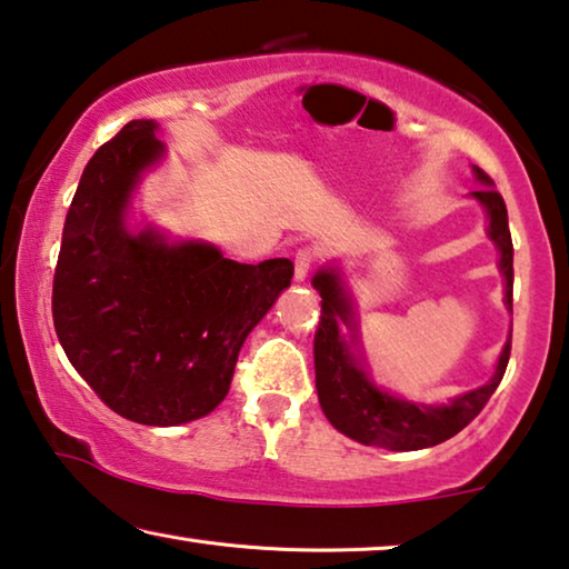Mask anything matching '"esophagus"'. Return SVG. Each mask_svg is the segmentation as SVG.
I'll return each mask as SVG.
<instances>
[{"instance_id":"esophagus-1","label":"esophagus","mask_w":569,"mask_h":569,"mask_svg":"<svg viewBox=\"0 0 569 569\" xmlns=\"http://www.w3.org/2000/svg\"><path fill=\"white\" fill-rule=\"evenodd\" d=\"M312 261H316V249H300L295 253V279H298V282L308 277Z\"/></svg>"}]
</instances>
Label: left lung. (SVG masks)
<instances>
[{"label": "left lung", "mask_w": 569, "mask_h": 569, "mask_svg": "<svg viewBox=\"0 0 569 569\" xmlns=\"http://www.w3.org/2000/svg\"><path fill=\"white\" fill-rule=\"evenodd\" d=\"M475 179L482 187H477L472 197L488 212V236L500 251V271L506 277V305L513 312V241H510L506 202L496 189V182L480 167H475ZM312 287L323 298L320 300L316 341H312L318 400L336 431L353 441L390 451L436 447V443L462 431L503 380L510 357V336L503 351H500L496 375L490 377V382L459 395L449 406H418V402L395 398V395L380 390L365 372L357 320H353V302L341 282L339 269H320L312 277ZM343 325L350 328L349 337L340 331Z\"/></svg>", "instance_id": "obj_1"}]
</instances>
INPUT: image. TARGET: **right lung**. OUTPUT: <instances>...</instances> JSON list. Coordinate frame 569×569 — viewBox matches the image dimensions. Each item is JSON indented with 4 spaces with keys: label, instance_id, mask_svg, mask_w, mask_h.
Instances as JSON below:
<instances>
[{
    "label": "right lung",
    "instance_id": "1",
    "mask_svg": "<svg viewBox=\"0 0 569 569\" xmlns=\"http://www.w3.org/2000/svg\"><path fill=\"white\" fill-rule=\"evenodd\" d=\"M156 130L153 120H130L89 159L63 226L53 326L107 408L143 426H179L223 402L246 336L295 267L238 264L210 243L128 230L133 189L163 156Z\"/></svg>",
    "mask_w": 569,
    "mask_h": 569
}]
</instances>
